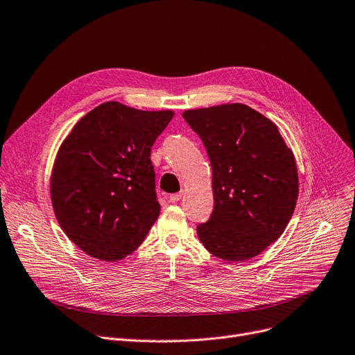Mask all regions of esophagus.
Listing matches in <instances>:
<instances>
[{
    "instance_id": "obj_1",
    "label": "esophagus",
    "mask_w": 355,
    "mask_h": 355,
    "mask_svg": "<svg viewBox=\"0 0 355 355\" xmlns=\"http://www.w3.org/2000/svg\"><path fill=\"white\" fill-rule=\"evenodd\" d=\"M182 196H184V193H182V191H181V193L171 194V196H170V201H171V202H178V201L182 198Z\"/></svg>"
}]
</instances>
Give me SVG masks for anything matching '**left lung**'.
Wrapping results in <instances>:
<instances>
[{"label": "left lung", "instance_id": "8db88e82", "mask_svg": "<svg viewBox=\"0 0 355 355\" xmlns=\"http://www.w3.org/2000/svg\"><path fill=\"white\" fill-rule=\"evenodd\" d=\"M213 168L214 210L197 226L201 243L227 262H246L279 239L293 214L295 157L277 126L243 103L185 110Z\"/></svg>", "mask_w": 355, "mask_h": 355}]
</instances>
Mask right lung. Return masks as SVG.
Wrapping results in <instances>:
<instances>
[{
    "mask_svg": "<svg viewBox=\"0 0 355 355\" xmlns=\"http://www.w3.org/2000/svg\"><path fill=\"white\" fill-rule=\"evenodd\" d=\"M173 110L106 102L86 114L55 157L50 193L60 227L89 256L116 262L159 216L151 146Z\"/></svg>",
    "mask_w": 355,
    "mask_h": 355,
    "instance_id": "1",
    "label": "right lung"
}]
</instances>
